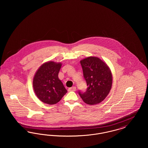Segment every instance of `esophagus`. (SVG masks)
<instances>
[{"label": "esophagus", "instance_id": "obj_1", "mask_svg": "<svg viewBox=\"0 0 148 148\" xmlns=\"http://www.w3.org/2000/svg\"><path fill=\"white\" fill-rule=\"evenodd\" d=\"M75 90H76V87H75V86H73V87H71V88H70L68 89V91H69V92H71V91H72V92H75Z\"/></svg>", "mask_w": 148, "mask_h": 148}]
</instances>
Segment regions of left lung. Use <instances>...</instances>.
I'll use <instances>...</instances> for the list:
<instances>
[{"mask_svg": "<svg viewBox=\"0 0 148 148\" xmlns=\"http://www.w3.org/2000/svg\"><path fill=\"white\" fill-rule=\"evenodd\" d=\"M80 62L88 88L85 92H79V94L86 104H98L106 99L112 89V71L106 62L98 57L89 56Z\"/></svg>", "mask_w": 148, "mask_h": 148, "instance_id": "obj_1", "label": "left lung"}]
</instances>
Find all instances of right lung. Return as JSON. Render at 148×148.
<instances>
[{
  "label": "right lung",
  "mask_w": 148,
  "mask_h": 148,
  "mask_svg": "<svg viewBox=\"0 0 148 148\" xmlns=\"http://www.w3.org/2000/svg\"><path fill=\"white\" fill-rule=\"evenodd\" d=\"M62 63L45 62L39 68L33 77V86L35 95L43 103L53 105L58 103L67 92L58 77Z\"/></svg>",
  "instance_id": "obj_1"
}]
</instances>
